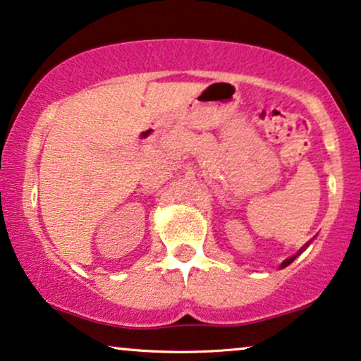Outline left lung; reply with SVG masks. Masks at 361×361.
<instances>
[{"label": "left lung", "mask_w": 361, "mask_h": 361, "mask_svg": "<svg viewBox=\"0 0 361 361\" xmlns=\"http://www.w3.org/2000/svg\"><path fill=\"white\" fill-rule=\"evenodd\" d=\"M305 246H307V244H305ZM304 249H305V247H302V249H300V251H299V252H297V254H295V256H292V257H289V259H286V261H284V262H282V264H281V267H287V266H289V264H290V262H292V261H294V259H295V257H297V256H299V254H300V252H302V251H304Z\"/></svg>", "instance_id": "obj_1"}]
</instances>
